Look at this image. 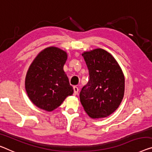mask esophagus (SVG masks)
<instances>
[{"label":"esophagus","instance_id":"34e87169","mask_svg":"<svg viewBox=\"0 0 152 152\" xmlns=\"http://www.w3.org/2000/svg\"><path fill=\"white\" fill-rule=\"evenodd\" d=\"M73 90H74V94L75 95H77L78 94V92H79L78 87H77V86H74Z\"/></svg>","mask_w":152,"mask_h":152}]
</instances>
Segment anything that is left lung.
Segmentation results:
<instances>
[{
    "instance_id": "obj_1",
    "label": "left lung",
    "mask_w": 152,
    "mask_h": 152,
    "mask_svg": "<svg viewBox=\"0 0 152 152\" xmlns=\"http://www.w3.org/2000/svg\"><path fill=\"white\" fill-rule=\"evenodd\" d=\"M82 56L89 81L79 94L81 103L92 118H104L113 113L122 102L124 76L115 58L102 49L84 52Z\"/></svg>"
}]
</instances>
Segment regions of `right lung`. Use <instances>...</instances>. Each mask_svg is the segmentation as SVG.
<instances>
[{
	"mask_svg": "<svg viewBox=\"0 0 152 152\" xmlns=\"http://www.w3.org/2000/svg\"><path fill=\"white\" fill-rule=\"evenodd\" d=\"M66 53L54 47L39 53L27 72L25 88L29 99L40 109L52 111L59 107L73 88L63 66Z\"/></svg>",
	"mask_w": 152,
	"mask_h": 152,
	"instance_id": "obj_1",
	"label": "right lung"
}]
</instances>
